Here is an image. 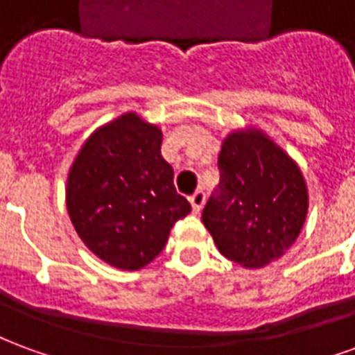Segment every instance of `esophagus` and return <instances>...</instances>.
<instances>
[{
  "label": "esophagus",
  "instance_id": "obj_1",
  "mask_svg": "<svg viewBox=\"0 0 355 355\" xmlns=\"http://www.w3.org/2000/svg\"><path fill=\"white\" fill-rule=\"evenodd\" d=\"M190 203H192L193 213H200L201 209H203V203H205V193L198 190V192H193L190 196Z\"/></svg>",
  "mask_w": 355,
  "mask_h": 355
}]
</instances>
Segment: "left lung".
<instances>
[{"label":"left lung","mask_w":355,"mask_h":355,"mask_svg":"<svg viewBox=\"0 0 355 355\" xmlns=\"http://www.w3.org/2000/svg\"><path fill=\"white\" fill-rule=\"evenodd\" d=\"M220 186L203 209L218 251L243 268L282 259L308 215V186L297 162L257 127L232 131L218 154Z\"/></svg>","instance_id":"8db88e82"}]
</instances>
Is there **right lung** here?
I'll return each instance as SVG.
<instances>
[{
  "instance_id": "1",
  "label": "right lung",
  "mask_w": 355,
  "mask_h": 355,
  "mask_svg": "<svg viewBox=\"0 0 355 355\" xmlns=\"http://www.w3.org/2000/svg\"><path fill=\"white\" fill-rule=\"evenodd\" d=\"M162 129L137 112L98 127L68 171L66 207L81 241L101 261L140 270L154 261L192 205L177 193L162 155Z\"/></svg>"
}]
</instances>
